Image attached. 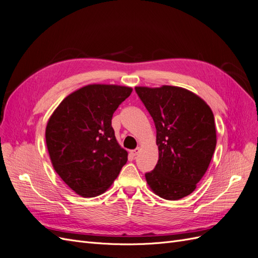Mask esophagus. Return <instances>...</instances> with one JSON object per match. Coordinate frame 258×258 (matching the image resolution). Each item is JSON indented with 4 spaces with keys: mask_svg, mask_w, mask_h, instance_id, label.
<instances>
[{
    "mask_svg": "<svg viewBox=\"0 0 258 258\" xmlns=\"http://www.w3.org/2000/svg\"><path fill=\"white\" fill-rule=\"evenodd\" d=\"M130 154L135 157V156H137V155L139 154V148H136V150H132V151H130Z\"/></svg>",
    "mask_w": 258,
    "mask_h": 258,
    "instance_id": "34e87169",
    "label": "esophagus"
}]
</instances>
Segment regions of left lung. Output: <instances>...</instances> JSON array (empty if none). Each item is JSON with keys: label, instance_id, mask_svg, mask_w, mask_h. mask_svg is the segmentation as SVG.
Listing matches in <instances>:
<instances>
[{"label": "left lung", "instance_id": "8db88e82", "mask_svg": "<svg viewBox=\"0 0 258 258\" xmlns=\"http://www.w3.org/2000/svg\"><path fill=\"white\" fill-rule=\"evenodd\" d=\"M156 127L159 158L145 173L151 189L167 200H178L196 189L216 146L214 115L194 92L175 86L136 87Z\"/></svg>", "mask_w": 258, "mask_h": 258}]
</instances>
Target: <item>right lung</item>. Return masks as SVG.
I'll use <instances>...</instances> for the list:
<instances>
[{"label":"right lung","instance_id":"obj_1","mask_svg":"<svg viewBox=\"0 0 258 258\" xmlns=\"http://www.w3.org/2000/svg\"><path fill=\"white\" fill-rule=\"evenodd\" d=\"M132 88L92 84L62 100L46 126L54 171L82 197L103 194L118 176L128 153L117 142L112 117Z\"/></svg>","mask_w":258,"mask_h":258}]
</instances>
